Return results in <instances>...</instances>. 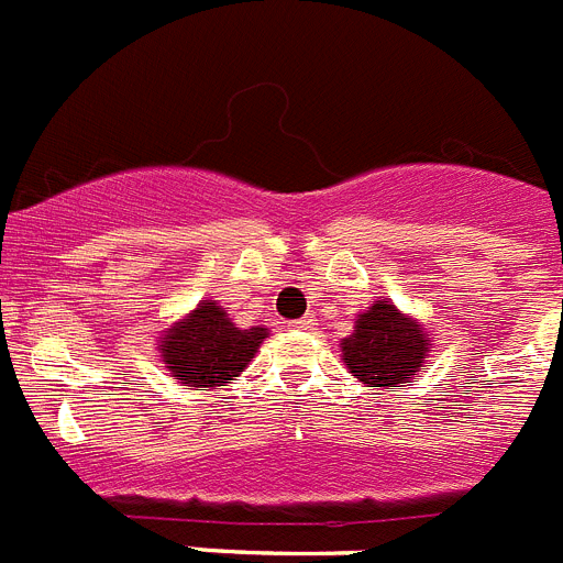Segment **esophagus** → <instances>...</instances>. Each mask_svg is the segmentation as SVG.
<instances>
[{"mask_svg": "<svg viewBox=\"0 0 563 563\" xmlns=\"http://www.w3.org/2000/svg\"><path fill=\"white\" fill-rule=\"evenodd\" d=\"M290 327H296V330H312L316 327V318L312 316H305V318H296Z\"/></svg>", "mask_w": 563, "mask_h": 563, "instance_id": "esophagus-1", "label": "esophagus"}]
</instances>
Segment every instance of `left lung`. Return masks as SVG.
Returning <instances> with one entry per match:
<instances>
[{"label": "left lung", "mask_w": 563, "mask_h": 563, "mask_svg": "<svg viewBox=\"0 0 563 563\" xmlns=\"http://www.w3.org/2000/svg\"><path fill=\"white\" fill-rule=\"evenodd\" d=\"M341 350L343 363L363 383L395 386L420 369L429 343L417 321L400 316L389 301H377L357 318L355 332L343 341Z\"/></svg>", "instance_id": "8db88e82"}]
</instances>
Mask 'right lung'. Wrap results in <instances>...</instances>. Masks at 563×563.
Segmentation results:
<instances>
[{
    "label": "right lung",
    "mask_w": 563,
    "mask_h": 563,
    "mask_svg": "<svg viewBox=\"0 0 563 563\" xmlns=\"http://www.w3.org/2000/svg\"><path fill=\"white\" fill-rule=\"evenodd\" d=\"M262 338H267L262 327L239 330L222 307L202 301L186 321L163 338V361L177 380L208 389L233 380L245 369Z\"/></svg>",
    "instance_id": "right-lung-1"
}]
</instances>
